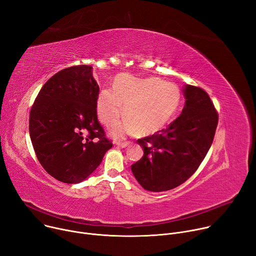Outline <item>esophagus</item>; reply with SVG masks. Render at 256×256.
I'll return each mask as SVG.
<instances>
[{
  "mask_svg": "<svg viewBox=\"0 0 256 256\" xmlns=\"http://www.w3.org/2000/svg\"><path fill=\"white\" fill-rule=\"evenodd\" d=\"M128 145H130V142H120V143H118V146L120 147V148H126Z\"/></svg>",
  "mask_w": 256,
  "mask_h": 256,
  "instance_id": "obj_1",
  "label": "esophagus"
}]
</instances>
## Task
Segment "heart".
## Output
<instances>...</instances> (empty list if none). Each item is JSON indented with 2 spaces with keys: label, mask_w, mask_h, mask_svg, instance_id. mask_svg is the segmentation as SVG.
I'll list each match as a JSON object with an SVG mask.
<instances>
[{
  "label": "heart",
  "mask_w": 256,
  "mask_h": 256,
  "mask_svg": "<svg viewBox=\"0 0 256 256\" xmlns=\"http://www.w3.org/2000/svg\"><path fill=\"white\" fill-rule=\"evenodd\" d=\"M182 103L180 88L159 78H136L122 74L114 80L113 88H103L97 98V113L109 128L124 115L128 120L112 130L122 138L138 134L148 136L164 130L174 120Z\"/></svg>",
  "instance_id": "1"
}]
</instances>
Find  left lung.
<instances>
[{"mask_svg": "<svg viewBox=\"0 0 256 256\" xmlns=\"http://www.w3.org/2000/svg\"><path fill=\"white\" fill-rule=\"evenodd\" d=\"M180 115L168 128L138 140L143 157L132 166L142 187L151 192L172 190L187 180L210 148L218 115L207 92L186 84Z\"/></svg>", "mask_w": 256, "mask_h": 256, "instance_id": "left-lung-1", "label": "left lung"}]
</instances>
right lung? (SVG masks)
Segmentation results:
<instances>
[{"label": "right lung", "mask_w": 256, "mask_h": 256, "mask_svg": "<svg viewBox=\"0 0 256 256\" xmlns=\"http://www.w3.org/2000/svg\"><path fill=\"white\" fill-rule=\"evenodd\" d=\"M99 86L92 67L63 69L40 88L30 114V136L40 164L66 184L84 180L112 143L97 118Z\"/></svg>", "instance_id": "right-lung-1"}]
</instances>
